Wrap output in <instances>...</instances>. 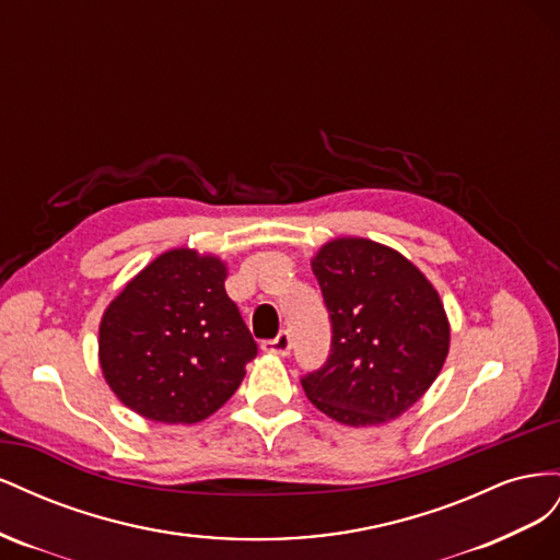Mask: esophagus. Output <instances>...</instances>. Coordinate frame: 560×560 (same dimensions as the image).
Segmentation results:
<instances>
[{"mask_svg": "<svg viewBox=\"0 0 560 560\" xmlns=\"http://www.w3.org/2000/svg\"><path fill=\"white\" fill-rule=\"evenodd\" d=\"M261 348L266 352H273V354H280V358H284V354H290V350H292V336H290V331H280L276 338L264 341Z\"/></svg>", "mask_w": 560, "mask_h": 560, "instance_id": "esophagus-1", "label": "esophagus"}]
</instances>
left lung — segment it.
<instances>
[{"label":"left lung","mask_w":560,"mask_h":560,"mask_svg":"<svg viewBox=\"0 0 560 560\" xmlns=\"http://www.w3.org/2000/svg\"><path fill=\"white\" fill-rule=\"evenodd\" d=\"M313 273L329 311L331 346L301 376L306 397L343 425L401 416L434 383L448 354V319L425 276L399 252L364 238L327 243Z\"/></svg>","instance_id":"obj_1"}]
</instances>
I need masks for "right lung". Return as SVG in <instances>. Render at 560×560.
I'll return each instance as SVG.
<instances>
[{
  "label": "right lung",
  "instance_id": "add662e5",
  "mask_svg": "<svg viewBox=\"0 0 560 560\" xmlns=\"http://www.w3.org/2000/svg\"><path fill=\"white\" fill-rule=\"evenodd\" d=\"M217 257L171 249L132 278L100 325V364L128 409L156 422H198L238 389L257 358Z\"/></svg>",
  "mask_w": 560,
  "mask_h": 560
}]
</instances>
